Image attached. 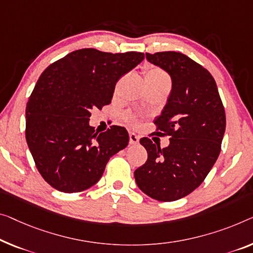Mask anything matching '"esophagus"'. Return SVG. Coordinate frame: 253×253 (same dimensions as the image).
Listing matches in <instances>:
<instances>
[{
	"mask_svg": "<svg viewBox=\"0 0 253 253\" xmlns=\"http://www.w3.org/2000/svg\"><path fill=\"white\" fill-rule=\"evenodd\" d=\"M138 141H139V137L137 136L136 134H134V133L129 134V143H130V144H137Z\"/></svg>",
	"mask_w": 253,
	"mask_h": 253,
	"instance_id": "34e87169",
	"label": "esophagus"
}]
</instances>
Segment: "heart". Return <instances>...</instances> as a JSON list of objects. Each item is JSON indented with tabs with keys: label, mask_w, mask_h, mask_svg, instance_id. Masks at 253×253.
Instances as JSON below:
<instances>
[{
	"label": "heart",
	"mask_w": 253,
	"mask_h": 253,
	"mask_svg": "<svg viewBox=\"0 0 253 253\" xmlns=\"http://www.w3.org/2000/svg\"><path fill=\"white\" fill-rule=\"evenodd\" d=\"M145 81L146 83H166V84H170V78L167 75L166 71H164L161 68L158 67H149L145 69ZM124 120L130 126H138L139 125V118L134 114L127 112L124 115Z\"/></svg>",
	"instance_id": "obj_1"
}]
</instances>
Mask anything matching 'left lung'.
<instances>
[{
	"label": "left lung",
	"instance_id": "obj_1",
	"mask_svg": "<svg viewBox=\"0 0 253 253\" xmlns=\"http://www.w3.org/2000/svg\"><path fill=\"white\" fill-rule=\"evenodd\" d=\"M146 59L170 75L171 93L156 119L158 136H170L161 149L148 137L139 143L148 160L134 172L137 186L158 201H176L201 184L220 153L225 109L213 77L179 52L146 53Z\"/></svg>",
	"mask_w": 253,
	"mask_h": 253
}]
</instances>
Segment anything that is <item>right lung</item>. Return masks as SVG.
Segmentation results:
<instances>
[{"mask_svg":"<svg viewBox=\"0 0 253 253\" xmlns=\"http://www.w3.org/2000/svg\"><path fill=\"white\" fill-rule=\"evenodd\" d=\"M143 59L142 52L82 48L41 75L26 108V139L37 170L55 190L76 193L93 186L109 159L126 148V128L95 131L90 110L110 104L117 82Z\"/></svg>","mask_w":253,"mask_h":253,"instance_id":"1","label":"right lung"}]
</instances>
